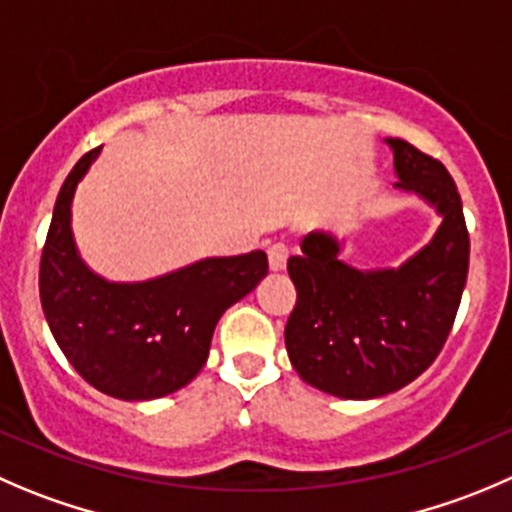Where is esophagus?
Here are the masks:
<instances>
[{"instance_id": "34e87169", "label": "esophagus", "mask_w": 512, "mask_h": 512, "mask_svg": "<svg viewBox=\"0 0 512 512\" xmlns=\"http://www.w3.org/2000/svg\"><path fill=\"white\" fill-rule=\"evenodd\" d=\"M287 257H290V250H287L282 242H275V245H270V250H267V260H270V270L272 272H282L287 265Z\"/></svg>"}]
</instances>
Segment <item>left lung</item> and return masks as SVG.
Wrapping results in <instances>:
<instances>
[{"mask_svg":"<svg viewBox=\"0 0 512 512\" xmlns=\"http://www.w3.org/2000/svg\"><path fill=\"white\" fill-rule=\"evenodd\" d=\"M385 142L395 187L443 217L433 240L400 267L357 270L342 262L335 235L310 232L302 255L287 260L297 290L287 355L307 385L345 400L382 398L423 375L453 330L468 280L470 237L450 172L410 142Z\"/></svg>","mask_w":512,"mask_h":512,"instance_id":"obj_1","label":"left lung"}]
</instances>
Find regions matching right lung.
Returning a JSON list of instances; mask_svg holds the SVG:
<instances>
[{
	"instance_id": "obj_1",
	"label": "right lung",
	"mask_w": 512,
	"mask_h": 512,
	"mask_svg": "<svg viewBox=\"0 0 512 512\" xmlns=\"http://www.w3.org/2000/svg\"><path fill=\"white\" fill-rule=\"evenodd\" d=\"M99 150L74 165L54 202L39 300L59 350L92 388L119 400H155L195 380L217 320L267 275V255L205 257L145 282L99 277L72 235L74 190Z\"/></svg>"
}]
</instances>
